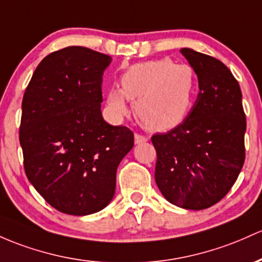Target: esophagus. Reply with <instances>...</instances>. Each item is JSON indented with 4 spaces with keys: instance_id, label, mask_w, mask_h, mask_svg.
Segmentation results:
<instances>
[{
    "instance_id": "34e87169",
    "label": "esophagus",
    "mask_w": 262,
    "mask_h": 262,
    "mask_svg": "<svg viewBox=\"0 0 262 262\" xmlns=\"http://www.w3.org/2000/svg\"><path fill=\"white\" fill-rule=\"evenodd\" d=\"M134 142H136V144H143V143L148 142V138L144 136H140V134H136V136H134Z\"/></svg>"
}]
</instances>
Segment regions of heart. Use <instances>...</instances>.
<instances>
[{
    "label": "heart",
    "mask_w": 262,
    "mask_h": 262,
    "mask_svg": "<svg viewBox=\"0 0 262 262\" xmlns=\"http://www.w3.org/2000/svg\"><path fill=\"white\" fill-rule=\"evenodd\" d=\"M198 88L199 78L190 64H177L170 58L143 62L124 72L120 89L108 92L107 105L116 117H124L128 113L125 98L132 100L144 128L169 130L189 117Z\"/></svg>",
    "instance_id": "obj_1"
}]
</instances>
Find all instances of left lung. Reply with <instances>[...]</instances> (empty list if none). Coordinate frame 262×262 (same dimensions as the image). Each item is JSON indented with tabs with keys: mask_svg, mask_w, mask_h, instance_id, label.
Listing matches in <instances>:
<instances>
[{
	"mask_svg": "<svg viewBox=\"0 0 262 262\" xmlns=\"http://www.w3.org/2000/svg\"><path fill=\"white\" fill-rule=\"evenodd\" d=\"M199 78L190 114L151 137L155 183L166 200L189 210L208 209L228 194L245 162L246 118L237 80L219 59L182 48Z\"/></svg>",
	"mask_w": 262,
	"mask_h": 262,
	"instance_id": "1",
	"label": "left lung"
}]
</instances>
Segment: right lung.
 I'll list each match as a JSON object with an SVG mask.
<instances>
[{"instance_id":"right-lung-1","label":"right lung","mask_w":262,"mask_h":262,"mask_svg":"<svg viewBox=\"0 0 262 262\" xmlns=\"http://www.w3.org/2000/svg\"><path fill=\"white\" fill-rule=\"evenodd\" d=\"M112 57L79 46L48 54L22 100L19 144L28 180L68 215L94 214L111 203L117 168L134 134L100 112L103 73Z\"/></svg>"}]
</instances>
